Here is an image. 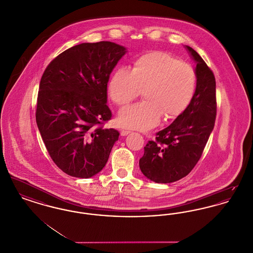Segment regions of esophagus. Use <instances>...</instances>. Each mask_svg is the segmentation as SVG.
<instances>
[{"mask_svg":"<svg viewBox=\"0 0 253 253\" xmlns=\"http://www.w3.org/2000/svg\"><path fill=\"white\" fill-rule=\"evenodd\" d=\"M130 131H128V130H122L121 132V134L122 136H125V135H127V134H129L130 133Z\"/></svg>","mask_w":253,"mask_h":253,"instance_id":"1","label":"esophagus"}]
</instances>
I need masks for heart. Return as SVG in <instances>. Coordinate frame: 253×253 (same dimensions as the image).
I'll return each mask as SVG.
<instances>
[{
	"label": "heart",
	"mask_w": 253,
	"mask_h": 253,
	"mask_svg": "<svg viewBox=\"0 0 253 253\" xmlns=\"http://www.w3.org/2000/svg\"><path fill=\"white\" fill-rule=\"evenodd\" d=\"M196 85L192 66L168 53L153 51L132 61L128 70L119 68L111 75L108 92L119 106L139 96L144 100L122 109L118 121L122 127L147 131L164 121L177 118L190 104Z\"/></svg>",
	"instance_id": "1"
}]
</instances>
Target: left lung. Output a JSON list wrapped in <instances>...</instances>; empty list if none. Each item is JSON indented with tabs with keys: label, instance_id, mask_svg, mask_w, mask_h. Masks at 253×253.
Returning a JSON list of instances; mask_svg holds the SVG:
<instances>
[{
	"label": "left lung",
	"instance_id": "1",
	"mask_svg": "<svg viewBox=\"0 0 253 253\" xmlns=\"http://www.w3.org/2000/svg\"><path fill=\"white\" fill-rule=\"evenodd\" d=\"M195 62L196 87L193 98L173 122L144 147L139 168L156 183H171L190 173L202 156L216 117V84L212 71L199 54L186 45Z\"/></svg>",
	"mask_w": 253,
	"mask_h": 253
}]
</instances>
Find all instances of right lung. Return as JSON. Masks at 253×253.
<instances>
[{
    "instance_id": "add662e5",
    "label": "right lung",
    "mask_w": 253,
    "mask_h": 253,
    "mask_svg": "<svg viewBox=\"0 0 253 253\" xmlns=\"http://www.w3.org/2000/svg\"><path fill=\"white\" fill-rule=\"evenodd\" d=\"M127 48L112 42H84L49 63L38 94L36 121L55 164L65 173L90 178L108 161L120 132L105 129L110 75Z\"/></svg>"
}]
</instances>
